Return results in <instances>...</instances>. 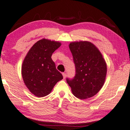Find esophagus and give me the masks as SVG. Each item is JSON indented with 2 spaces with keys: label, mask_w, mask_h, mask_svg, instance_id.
Here are the masks:
<instances>
[{
  "label": "esophagus",
  "mask_w": 130,
  "mask_h": 130,
  "mask_svg": "<svg viewBox=\"0 0 130 130\" xmlns=\"http://www.w3.org/2000/svg\"><path fill=\"white\" fill-rule=\"evenodd\" d=\"M62 76H63V78H66V77H67V74H66L65 73H62Z\"/></svg>",
  "instance_id": "obj_1"
}]
</instances>
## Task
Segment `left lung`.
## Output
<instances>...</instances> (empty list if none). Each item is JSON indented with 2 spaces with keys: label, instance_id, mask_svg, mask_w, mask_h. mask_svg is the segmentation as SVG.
<instances>
[{
  "label": "left lung",
  "instance_id": "left-lung-1",
  "mask_svg": "<svg viewBox=\"0 0 130 130\" xmlns=\"http://www.w3.org/2000/svg\"><path fill=\"white\" fill-rule=\"evenodd\" d=\"M69 49L75 64L76 74L67 78L72 92L80 99L90 98L98 93L105 82L107 65L99 49L88 41L71 42Z\"/></svg>",
  "mask_w": 130,
  "mask_h": 130
}]
</instances>
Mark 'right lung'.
<instances>
[{"instance_id": "add662e5", "label": "right lung", "mask_w": 130, "mask_h": 130, "mask_svg": "<svg viewBox=\"0 0 130 130\" xmlns=\"http://www.w3.org/2000/svg\"><path fill=\"white\" fill-rule=\"evenodd\" d=\"M61 45L59 42L41 39L24 59L22 75L26 87L35 96L41 98L49 94L56 83L63 78L51 58Z\"/></svg>"}]
</instances>
